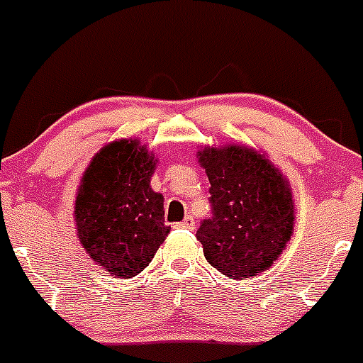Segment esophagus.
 <instances>
[{
	"mask_svg": "<svg viewBox=\"0 0 363 363\" xmlns=\"http://www.w3.org/2000/svg\"><path fill=\"white\" fill-rule=\"evenodd\" d=\"M176 228H185V230H194V219H192V216H187V218L184 219V221H179V223H176L174 225Z\"/></svg>",
	"mask_w": 363,
	"mask_h": 363,
	"instance_id": "obj_1",
	"label": "esophagus"
}]
</instances>
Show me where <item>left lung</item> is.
<instances>
[{
  "mask_svg": "<svg viewBox=\"0 0 363 363\" xmlns=\"http://www.w3.org/2000/svg\"><path fill=\"white\" fill-rule=\"evenodd\" d=\"M198 158L211 182L212 218L196 232L205 259L228 279L261 274L294 234L288 179L264 155L245 145L205 147Z\"/></svg>",
  "mask_w": 363,
  "mask_h": 363,
  "instance_id": "obj_1",
  "label": "left lung"
}]
</instances>
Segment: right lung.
Returning <instances> with one entry per match:
<instances>
[{"label": "right lung", "mask_w": 363, "mask_h": 363, "mask_svg": "<svg viewBox=\"0 0 363 363\" xmlns=\"http://www.w3.org/2000/svg\"><path fill=\"white\" fill-rule=\"evenodd\" d=\"M156 162L138 140L111 142L93 156L79 185V241L115 277L140 274L171 232L164 196L151 189Z\"/></svg>", "instance_id": "right-lung-1"}]
</instances>
